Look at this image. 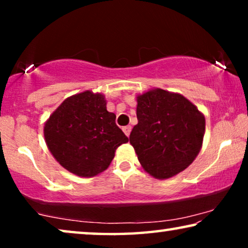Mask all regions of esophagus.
Segmentation results:
<instances>
[{
	"instance_id": "34e87169",
	"label": "esophagus",
	"mask_w": 248,
	"mask_h": 248,
	"mask_svg": "<svg viewBox=\"0 0 248 248\" xmlns=\"http://www.w3.org/2000/svg\"><path fill=\"white\" fill-rule=\"evenodd\" d=\"M131 130H132L131 125H127V126H124V127H123V132L125 133V135H126V137H130Z\"/></svg>"
}]
</instances>
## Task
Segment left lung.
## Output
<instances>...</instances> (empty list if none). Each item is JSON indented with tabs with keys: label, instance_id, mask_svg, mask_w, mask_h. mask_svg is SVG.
I'll use <instances>...</instances> for the list:
<instances>
[{
	"label": "left lung",
	"instance_id": "8db88e82",
	"mask_svg": "<svg viewBox=\"0 0 248 248\" xmlns=\"http://www.w3.org/2000/svg\"><path fill=\"white\" fill-rule=\"evenodd\" d=\"M138 124L130 134L142 168L157 179L174 177L198 157L205 117L178 93L154 88L137 96Z\"/></svg>",
	"mask_w": 248,
	"mask_h": 248
}]
</instances>
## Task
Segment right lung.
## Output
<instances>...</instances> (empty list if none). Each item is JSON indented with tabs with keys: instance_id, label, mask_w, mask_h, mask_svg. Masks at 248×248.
Masks as SVG:
<instances>
[{
	"instance_id": "1",
	"label": "right lung",
	"mask_w": 248,
	"mask_h": 248,
	"mask_svg": "<svg viewBox=\"0 0 248 248\" xmlns=\"http://www.w3.org/2000/svg\"><path fill=\"white\" fill-rule=\"evenodd\" d=\"M103 93L86 90L67 97L44 124V138L55 160L79 177L106 170L128 139L107 110Z\"/></svg>"
}]
</instances>
